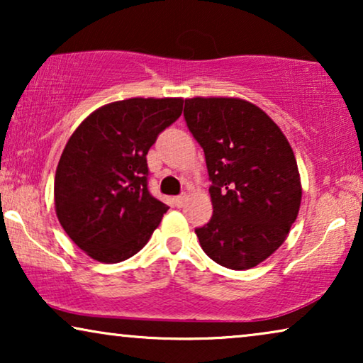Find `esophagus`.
Wrapping results in <instances>:
<instances>
[{"mask_svg": "<svg viewBox=\"0 0 363 363\" xmlns=\"http://www.w3.org/2000/svg\"><path fill=\"white\" fill-rule=\"evenodd\" d=\"M185 201H186V196H185V195H182V196H175V198H173V205L178 206V208H182L183 205H185Z\"/></svg>", "mask_w": 363, "mask_h": 363, "instance_id": "esophagus-1", "label": "esophagus"}]
</instances>
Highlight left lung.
Masks as SVG:
<instances>
[{
	"instance_id": "8db88e82",
	"label": "left lung",
	"mask_w": 363,
	"mask_h": 363,
	"mask_svg": "<svg viewBox=\"0 0 363 363\" xmlns=\"http://www.w3.org/2000/svg\"><path fill=\"white\" fill-rule=\"evenodd\" d=\"M183 116L213 183V216L195 230L200 245L218 264L251 269L286 241L299 215L294 152L277 123L245 99H185Z\"/></svg>"
}]
</instances>
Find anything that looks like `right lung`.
Returning a JSON list of instances; mask_svg holds the SVG:
<instances>
[{"label": "right lung", "instance_id": "add662e5", "mask_svg": "<svg viewBox=\"0 0 363 363\" xmlns=\"http://www.w3.org/2000/svg\"><path fill=\"white\" fill-rule=\"evenodd\" d=\"M182 108V97L111 102L67 140L54 178V206L67 236L92 259H128L160 225L168 206L148 191L147 153Z\"/></svg>", "mask_w": 363, "mask_h": 363}]
</instances>
